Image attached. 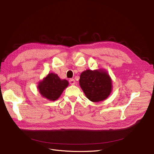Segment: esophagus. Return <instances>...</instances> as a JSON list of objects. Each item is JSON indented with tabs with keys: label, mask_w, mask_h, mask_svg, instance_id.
I'll return each mask as SVG.
<instances>
[{
	"label": "esophagus",
	"mask_w": 154,
	"mask_h": 154,
	"mask_svg": "<svg viewBox=\"0 0 154 154\" xmlns=\"http://www.w3.org/2000/svg\"><path fill=\"white\" fill-rule=\"evenodd\" d=\"M69 83L71 85H74L75 84V81L74 79H71L69 80Z\"/></svg>",
	"instance_id": "esophagus-1"
}]
</instances>
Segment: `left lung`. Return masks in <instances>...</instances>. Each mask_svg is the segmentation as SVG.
Returning <instances> with one entry per match:
<instances>
[{"label": "left lung", "instance_id": "1", "mask_svg": "<svg viewBox=\"0 0 154 154\" xmlns=\"http://www.w3.org/2000/svg\"><path fill=\"white\" fill-rule=\"evenodd\" d=\"M79 85L87 98L93 102L106 100L112 91V79L103 69L84 70L80 75Z\"/></svg>", "mask_w": 154, "mask_h": 154}]
</instances>
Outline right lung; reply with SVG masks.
Returning <instances> with one entry per match:
<instances>
[{
	"label": "right lung",
	"mask_w": 154,
	"mask_h": 154,
	"mask_svg": "<svg viewBox=\"0 0 154 154\" xmlns=\"http://www.w3.org/2000/svg\"><path fill=\"white\" fill-rule=\"evenodd\" d=\"M68 85L69 82L67 80L60 79L55 73H50L38 83L37 88L42 97L50 101H55L60 97Z\"/></svg>",
	"instance_id": "1"
}]
</instances>
